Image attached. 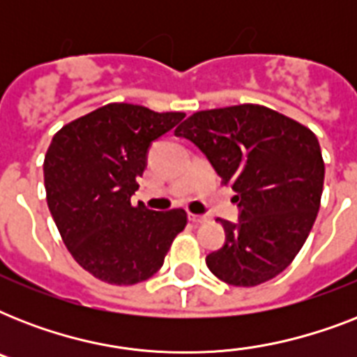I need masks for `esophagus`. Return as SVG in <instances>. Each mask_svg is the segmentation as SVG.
<instances>
[{
	"mask_svg": "<svg viewBox=\"0 0 357 357\" xmlns=\"http://www.w3.org/2000/svg\"><path fill=\"white\" fill-rule=\"evenodd\" d=\"M189 220L195 224H202V222H207V217H204V215H195V213H189Z\"/></svg>",
	"mask_w": 357,
	"mask_h": 357,
	"instance_id": "esophagus-1",
	"label": "esophagus"
}]
</instances>
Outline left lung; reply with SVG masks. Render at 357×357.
<instances>
[{"mask_svg": "<svg viewBox=\"0 0 357 357\" xmlns=\"http://www.w3.org/2000/svg\"><path fill=\"white\" fill-rule=\"evenodd\" d=\"M178 137L192 140L222 185L237 192V224L206 257L209 271L235 287H254L287 268L310 235L321 207L324 161L304 123L255 103L190 114Z\"/></svg>", "mask_w": 357, "mask_h": 357, "instance_id": "obj_1", "label": "left lung"}]
</instances>
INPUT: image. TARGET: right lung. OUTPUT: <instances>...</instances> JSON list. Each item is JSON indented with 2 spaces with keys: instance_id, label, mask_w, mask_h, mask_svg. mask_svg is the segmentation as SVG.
Segmentation results:
<instances>
[{
  "instance_id": "add662e5",
  "label": "right lung",
  "mask_w": 357,
  "mask_h": 357,
  "mask_svg": "<svg viewBox=\"0 0 357 357\" xmlns=\"http://www.w3.org/2000/svg\"><path fill=\"white\" fill-rule=\"evenodd\" d=\"M183 119L107 103L53 135L44 157L47 207L72 257L98 280L135 285L151 278L187 226L185 209L131 204L150 144Z\"/></svg>"
}]
</instances>
